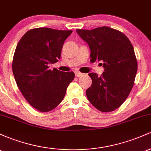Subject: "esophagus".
<instances>
[{
    "mask_svg": "<svg viewBox=\"0 0 151 151\" xmlns=\"http://www.w3.org/2000/svg\"><path fill=\"white\" fill-rule=\"evenodd\" d=\"M84 75V74L81 73L80 72H75V76L76 77H81V76Z\"/></svg>",
    "mask_w": 151,
    "mask_h": 151,
    "instance_id": "1",
    "label": "esophagus"
}]
</instances>
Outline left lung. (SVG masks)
<instances>
[{
    "instance_id": "left-lung-1",
    "label": "left lung",
    "mask_w": 151,
    "mask_h": 151,
    "mask_svg": "<svg viewBox=\"0 0 151 151\" xmlns=\"http://www.w3.org/2000/svg\"><path fill=\"white\" fill-rule=\"evenodd\" d=\"M77 32L89 45L90 61L103 62L104 67L100 77L89 74L92 84L86 96L100 111H113L126 101L134 84L138 63L132 44L123 32L106 26Z\"/></svg>"
}]
</instances>
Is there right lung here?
<instances>
[{"label": "right lung", "mask_w": 151, "mask_h": 151, "mask_svg": "<svg viewBox=\"0 0 151 151\" xmlns=\"http://www.w3.org/2000/svg\"><path fill=\"white\" fill-rule=\"evenodd\" d=\"M72 30L38 27L27 31L15 48L12 70L26 101L40 112L52 111L61 103L73 72H61L49 65L61 56L65 40Z\"/></svg>", "instance_id": "obj_1"}]
</instances>
